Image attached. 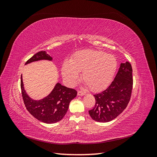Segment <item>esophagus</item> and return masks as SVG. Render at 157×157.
<instances>
[{
    "label": "esophagus",
    "mask_w": 157,
    "mask_h": 157,
    "mask_svg": "<svg viewBox=\"0 0 157 157\" xmlns=\"http://www.w3.org/2000/svg\"><path fill=\"white\" fill-rule=\"evenodd\" d=\"M77 95H78V96H84L85 93H84L82 92H80V91H78Z\"/></svg>",
    "instance_id": "34e87169"
}]
</instances>
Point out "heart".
Listing matches in <instances>:
<instances>
[{
    "instance_id": "1",
    "label": "heart",
    "mask_w": 157,
    "mask_h": 157,
    "mask_svg": "<svg viewBox=\"0 0 157 157\" xmlns=\"http://www.w3.org/2000/svg\"><path fill=\"white\" fill-rule=\"evenodd\" d=\"M115 57L101 50L77 52L71 60H65L61 68L65 81L74 86L82 71L84 85L94 92L105 89L112 82L117 69Z\"/></svg>"
}]
</instances>
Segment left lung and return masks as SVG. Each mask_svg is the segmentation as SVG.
I'll use <instances>...</instances> for the list:
<instances>
[{
	"label": "left lung",
	"mask_w": 157,
	"mask_h": 157,
	"mask_svg": "<svg viewBox=\"0 0 157 157\" xmlns=\"http://www.w3.org/2000/svg\"><path fill=\"white\" fill-rule=\"evenodd\" d=\"M133 86L132 68L126 61L121 63L112 83L102 92L94 95V107L89 111L94 121L107 122L115 119L124 110L129 103Z\"/></svg>",
	"instance_id": "8db88e82"
}]
</instances>
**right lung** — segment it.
I'll return each instance as SVG.
<instances>
[{
  "label": "right lung",
  "instance_id": "add662e5",
  "mask_svg": "<svg viewBox=\"0 0 157 157\" xmlns=\"http://www.w3.org/2000/svg\"><path fill=\"white\" fill-rule=\"evenodd\" d=\"M40 60L52 61L46 51H40L27 61L25 65ZM21 89L23 101L27 111L39 121L54 124L60 121L67 113L69 103L77 95L75 90L57 82L52 92L41 99H32L26 92L21 76Z\"/></svg>",
  "mask_w": 157,
  "mask_h": 157
}]
</instances>
